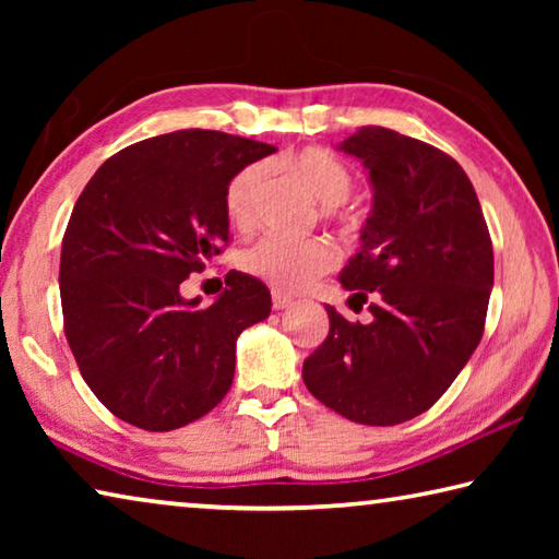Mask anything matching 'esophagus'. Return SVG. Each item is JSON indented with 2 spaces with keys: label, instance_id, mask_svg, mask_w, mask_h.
Instances as JSON below:
<instances>
[{
  "label": "esophagus",
  "instance_id": "obj_1",
  "mask_svg": "<svg viewBox=\"0 0 559 559\" xmlns=\"http://www.w3.org/2000/svg\"><path fill=\"white\" fill-rule=\"evenodd\" d=\"M290 296H286V293L281 290H273V310H286L290 306Z\"/></svg>",
  "mask_w": 559,
  "mask_h": 559
}]
</instances>
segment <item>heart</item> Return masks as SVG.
<instances>
[{
    "mask_svg": "<svg viewBox=\"0 0 559 559\" xmlns=\"http://www.w3.org/2000/svg\"><path fill=\"white\" fill-rule=\"evenodd\" d=\"M293 175L302 179L325 206L343 204L353 192V173L335 155L320 147H306L283 159ZM269 179L266 163L243 165L226 187V214L239 229H249L259 219V204ZM337 253L323 239H286L271 234L263 236L241 253V269L251 276L266 281L278 290H302L318 276L335 266Z\"/></svg>",
    "mask_w": 559,
    "mask_h": 559,
    "instance_id": "b5f03b06",
    "label": "heart"
}]
</instances>
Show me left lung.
<instances>
[{
    "label": "left lung",
    "instance_id": "left-lung-1",
    "mask_svg": "<svg viewBox=\"0 0 559 559\" xmlns=\"http://www.w3.org/2000/svg\"><path fill=\"white\" fill-rule=\"evenodd\" d=\"M374 189L362 246L340 273L349 308L333 306L328 337L302 362V382L330 409L367 427L414 419L456 380L484 335L493 243L476 189L456 159L390 128L365 126L340 143Z\"/></svg>",
    "mask_w": 559,
    "mask_h": 559
}]
</instances>
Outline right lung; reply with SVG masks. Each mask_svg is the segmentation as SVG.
Wrapping results in <instances>:
<instances>
[{
  "mask_svg": "<svg viewBox=\"0 0 559 559\" xmlns=\"http://www.w3.org/2000/svg\"><path fill=\"white\" fill-rule=\"evenodd\" d=\"M276 147L219 130H177L120 150L75 202L61 246V308L83 380L118 419L173 431L229 392L236 337L271 313L239 271L210 308L179 286L229 243L226 187Z\"/></svg>",
  "mask_w": 559,
  "mask_h": 559,
  "instance_id": "add662e5",
  "label": "right lung"
}]
</instances>
